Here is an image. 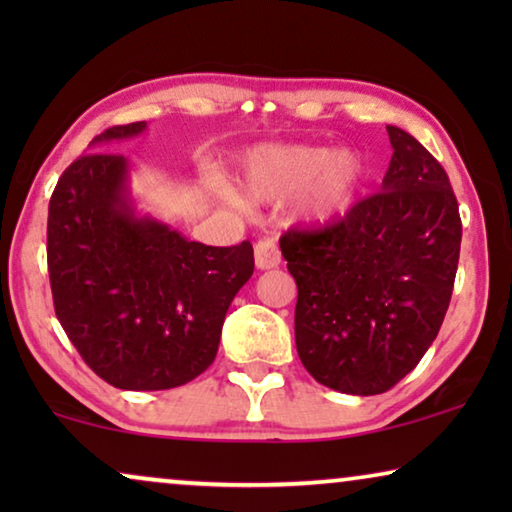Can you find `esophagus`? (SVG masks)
Returning <instances> with one entry per match:
<instances>
[{
    "instance_id": "1",
    "label": "esophagus",
    "mask_w": 512,
    "mask_h": 512,
    "mask_svg": "<svg viewBox=\"0 0 512 512\" xmlns=\"http://www.w3.org/2000/svg\"><path fill=\"white\" fill-rule=\"evenodd\" d=\"M254 256H256V268L258 270H272V268H277L279 261H282L277 244L272 242V240L256 242Z\"/></svg>"
}]
</instances>
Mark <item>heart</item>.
<instances>
[{
	"instance_id": "1",
	"label": "heart",
	"mask_w": 512,
	"mask_h": 512,
	"mask_svg": "<svg viewBox=\"0 0 512 512\" xmlns=\"http://www.w3.org/2000/svg\"><path fill=\"white\" fill-rule=\"evenodd\" d=\"M363 179V163L354 151L291 144L258 146L240 167V188L249 200H277L303 188L293 216L307 226H328L352 207ZM221 195L242 205L240 193L223 184Z\"/></svg>"
}]
</instances>
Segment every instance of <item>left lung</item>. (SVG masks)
I'll return each instance as SVG.
<instances>
[{"label": "left lung", "mask_w": 512, "mask_h": 512, "mask_svg": "<svg viewBox=\"0 0 512 512\" xmlns=\"http://www.w3.org/2000/svg\"><path fill=\"white\" fill-rule=\"evenodd\" d=\"M382 191L319 230L279 240L296 279V347L314 380L342 394L394 387L436 340L461 247L459 205L436 158L387 125Z\"/></svg>", "instance_id": "left-lung-1"}]
</instances>
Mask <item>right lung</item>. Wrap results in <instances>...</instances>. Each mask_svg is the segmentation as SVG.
<instances>
[{"label":"right lung","mask_w":512,"mask_h":512,"mask_svg":"<svg viewBox=\"0 0 512 512\" xmlns=\"http://www.w3.org/2000/svg\"><path fill=\"white\" fill-rule=\"evenodd\" d=\"M146 121L90 142L139 137ZM48 275L67 338L116 389L158 391L212 366L237 291L254 275V249L207 247L142 214L130 163L88 153L62 172L48 205Z\"/></svg>","instance_id":"right-lung-1"}]
</instances>
